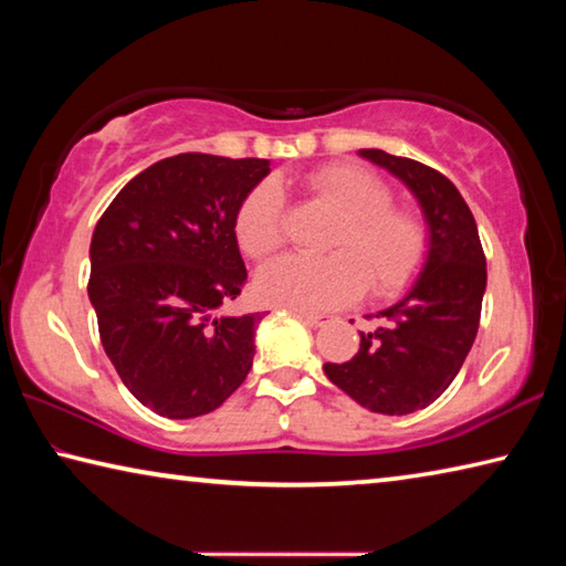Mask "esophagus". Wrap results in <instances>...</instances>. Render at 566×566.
Segmentation results:
<instances>
[{"label": "esophagus", "mask_w": 566, "mask_h": 566, "mask_svg": "<svg viewBox=\"0 0 566 566\" xmlns=\"http://www.w3.org/2000/svg\"><path fill=\"white\" fill-rule=\"evenodd\" d=\"M296 317H300L304 324H310V327H324V324L332 322L329 314H314V312H304V310L296 312Z\"/></svg>", "instance_id": "1"}]
</instances>
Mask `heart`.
<instances>
[{
    "instance_id": "1",
    "label": "heart",
    "mask_w": 566,
    "mask_h": 566,
    "mask_svg": "<svg viewBox=\"0 0 566 566\" xmlns=\"http://www.w3.org/2000/svg\"><path fill=\"white\" fill-rule=\"evenodd\" d=\"M319 202L339 212L327 247L329 256H282L256 276L260 300L304 312L342 306L369 290L389 300L417 280L429 254V229L417 212L397 207L395 195L369 169L337 161L304 179ZM234 239L249 260H266L284 242V195L260 181L242 199Z\"/></svg>"
}]
</instances>
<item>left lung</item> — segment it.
I'll use <instances>...</instances> for the list:
<instances>
[{
  "mask_svg": "<svg viewBox=\"0 0 566 566\" xmlns=\"http://www.w3.org/2000/svg\"><path fill=\"white\" fill-rule=\"evenodd\" d=\"M411 189L429 224V254L411 290L375 317L379 327L359 332L349 361L324 364V375L377 415H411L452 385L472 349L486 260L476 222L459 189L421 161L359 149Z\"/></svg>",
  "mask_w": 566,
  "mask_h": 566,
  "instance_id": "1",
  "label": "left lung"
}]
</instances>
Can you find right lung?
Masks as SVG:
<instances>
[{
	"label": "right lung",
	"instance_id": "1",
	"mask_svg": "<svg viewBox=\"0 0 566 566\" xmlns=\"http://www.w3.org/2000/svg\"><path fill=\"white\" fill-rule=\"evenodd\" d=\"M266 159L167 157L134 177L94 227L90 302L134 397L167 419L214 411L247 379L264 314L222 317L247 270L234 239Z\"/></svg>",
	"mask_w": 566,
	"mask_h": 566
}]
</instances>
